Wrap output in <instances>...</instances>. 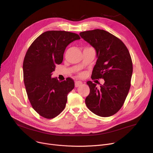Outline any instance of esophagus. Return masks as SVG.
Here are the masks:
<instances>
[{
  "label": "esophagus",
  "mask_w": 153,
  "mask_h": 153,
  "mask_svg": "<svg viewBox=\"0 0 153 153\" xmlns=\"http://www.w3.org/2000/svg\"><path fill=\"white\" fill-rule=\"evenodd\" d=\"M82 82H81V81H76V82H75V87H79V86H81V85H82Z\"/></svg>",
  "instance_id": "obj_1"
}]
</instances>
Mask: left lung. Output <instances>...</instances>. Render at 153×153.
Segmentation results:
<instances>
[{
    "label": "left lung",
    "instance_id": "obj_1",
    "mask_svg": "<svg viewBox=\"0 0 153 153\" xmlns=\"http://www.w3.org/2000/svg\"><path fill=\"white\" fill-rule=\"evenodd\" d=\"M79 35L96 51L97 59L91 78L105 81L100 89L92 81L87 82L90 93L85 104L95 115L110 117L121 108L130 90L133 73L130 53L121 40L103 30L85 31Z\"/></svg>",
    "mask_w": 153,
    "mask_h": 153
}]
</instances>
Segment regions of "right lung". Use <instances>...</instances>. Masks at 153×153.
Here are the masks:
<instances>
[{"instance_id":"1","label":"right lung","mask_w":153,"mask_h":153,"mask_svg":"<svg viewBox=\"0 0 153 153\" xmlns=\"http://www.w3.org/2000/svg\"><path fill=\"white\" fill-rule=\"evenodd\" d=\"M77 34L66 31H47L29 47L23 64V81L32 107L42 117L51 119L64 109L68 94L74 89L73 80L59 82L51 77L56 64L63 60L66 47Z\"/></svg>"}]
</instances>
